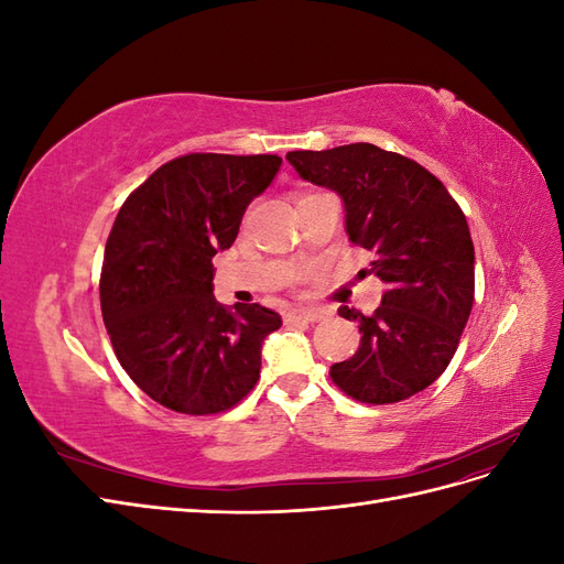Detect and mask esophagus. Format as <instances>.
Returning a JSON list of instances; mask_svg holds the SVG:
<instances>
[{"label":"esophagus","instance_id":"obj_1","mask_svg":"<svg viewBox=\"0 0 564 564\" xmlns=\"http://www.w3.org/2000/svg\"><path fill=\"white\" fill-rule=\"evenodd\" d=\"M324 317H327V313L317 311V308H308V311H289V313L284 315V319H286L289 324H296V322H319V319H324Z\"/></svg>","mask_w":564,"mask_h":564}]
</instances>
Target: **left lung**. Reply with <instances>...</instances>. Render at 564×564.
<instances>
[{
  "label": "left lung",
  "instance_id": "1",
  "mask_svg": "<svg viewBox=\"0 0 564 564\" xmlns=\"http://www.w3.org/2000/svg\"><path fill=\"white\" fill-rule=\"evenodd\" d=\"M286 160L301 178L340 195L350 242L373 256L369 272L388 284L371 315L338 308L362 336L350 360L329 369L332 381L365 404L409 400L447 369L473 311L464 212L429 169L379 145L294 150Z\"/></svg>",
  "mask_w": 564,
  "mask_h": 564
}]
</instances>
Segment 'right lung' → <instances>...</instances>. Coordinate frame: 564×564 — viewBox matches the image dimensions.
I'll list each match as a JSON object with an SVG mask.
<instances>
[{"label": "right lung", "mask_w": 564, "mask_h": 564, "mask_svg": "<svg viewBox=\"0 0 564 564\" xmlns=\"http://www.w3.org/2000/svg\"><path fill=\"white\" fill-rule=\"evenodd\" d=\"M278 155L191 152L127 197L106 242L100 311L119 365L148 398L209 416L242 402L261 377V344L280 315L214 299L218 249H230Z\"/></svg>", "instance_id": "right-lung-1"}]
</instances>
